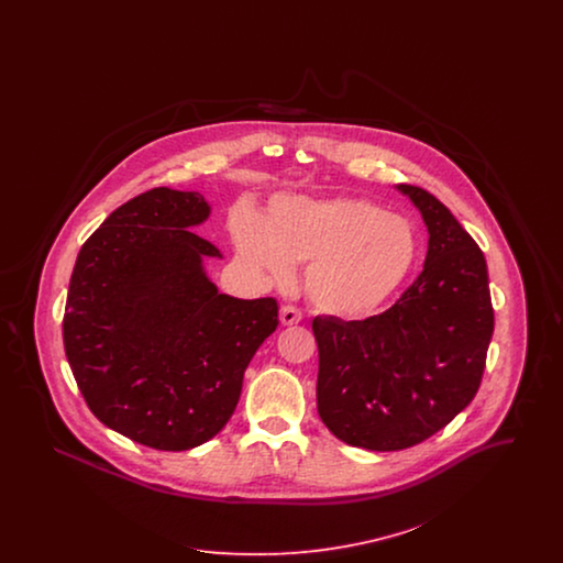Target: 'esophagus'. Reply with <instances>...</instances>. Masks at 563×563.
<instances>
[{
	"instance_id": "esophagus-1",
	"label": "esophagus",
	"mask_w": 563,
	"mask_h": 563,
	"mask_svg": "<svg viewBox=\"0 0 563 563\" xmlns=\"http://www.w3.org/2000/svg\"><path fill=\"white\" fill-rule=\"evenodd\" d=\"M301 321V312L294 308V306H283L280 308V322L283 324H297V322Z\"/></svg>"
}]
</instances>
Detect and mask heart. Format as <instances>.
<instances>
[{"label":"heart","mask_w":563,"mask_h":563,"mask_svg":"<svg viewBox=\"0 0 563 563\" xmlns=\"http://www.w3.org/2000/svg\"><path fill=\"white\" fill-rule=\"evenodd\" d=\"M232 236L249 268L289 280L305 266L308 299L324 314L356 319L374 312L413 268L420 239L399 214L369 200L280 196L268 219L242 207Z\"/></svg>","instance_id":"1"}]
</instances>
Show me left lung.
I'll use <instances>...</instances> for the list:
<instances>
[{
	"label": "left lung",
	"instance_id": "left-lung-1",
	"mask_svg": "<svg viewBox=\"0 0 563 563\" xmlns=\"http://www.w3.org/2000/svg\"><path fill=\"white\" fill-rule=\"evenodd\" d=\"M429 228L424 269L386 312L317 317V407L340 441L397 452L448 427L475 399L494 333L482 249L427 189L401 184Z\"/></svg>",
	"mask_w": 563,
	"mask_h": 563
}]
</instances>
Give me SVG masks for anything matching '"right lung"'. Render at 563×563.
I'll return each mask as SVG.
<instances>
[{
	"label": "right lung",
	"instance_id": "add662e5",
	"mask_svg": "<svg viewBox=\"0 0 563 563\" xmlns=\"http://www.w3.org/2000/svg\"><path fill=\"white\" fill-rule=\"evenodd\" d=\"M198 191L154 188L118 207L84 242L69 280L63 342L90 411L161 452L213 439L242 375L278 327L274 297L219 294L202 268L219 249L189 228Z\"/></svg>",
	"mask_w": 563,
	"mask_h": 563
}]
</instances>
